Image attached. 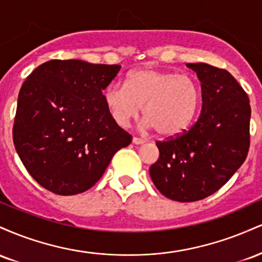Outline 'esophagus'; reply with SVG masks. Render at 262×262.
<instances>
[{"instance_id": "obj_1", "label": "esophagus", "mask_w": 262, "mask_h": 262, "mask_svg": "<svg viewBox=\"0 0 262 262\" xmlns=\"http://www.w3.org/2000/svg\"><path fill=\"white\" fill-rule=\"evenodd\" d=\"M133 143H134V144H138V145H139V144H144V143H145V139H141V138L134 137V138H133Z\"/></svg>"}]
</instances>
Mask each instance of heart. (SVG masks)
Returning a JSON list of instances; mask_svg holds the SVG:
<instances>
[{
    "label": "heart",
    "instance_id": "1",
    "mask_svg": "<svg viewBox=\"0 0 262 262\" xmlns=\"http://www.w3.org/2000/svg\"><path fill=\"white\" fill-rule=\"evenodd\" d=\"M202 92L189 74L158 69H140L127 81H113L103 92V101L113 121L127 127L144 106L146 124L161 137H176L193 122Z\"/></svg>",
    "mask_w": 262,
    "mask_h": 262
}]
</instances>
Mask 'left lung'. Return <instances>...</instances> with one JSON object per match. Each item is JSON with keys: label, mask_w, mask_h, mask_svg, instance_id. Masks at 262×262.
Listing matches in <instances>:
<instances>
[{"label": "left lung", "mask_w": 262, "mask_h": 262, "mask_svg": "<svg viewBox=\"0 0 262 262\" xmlns=\"http://www.w3.org/2000/svg\"><path fill=\"white\" fill-rule=\"evenodd\" d=\"M202 111L188 130L156 141L158 161L150 166L156 188L170 200L194 202L217 192L245 161L250 146L248 95L224 69L197 62Z\"/></svg>", "instance_id": "left-lung-1"}]
</instances>
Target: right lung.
Here are the masks:
<instances>
[{
    "mask_svg": "<svg viewBox=\"0 0 262 262\" xmlns=\"http://www.w3.org/2000/svg\"><path fill=\"white\" fill-rule=\"evenodd\" d=\"M119 65L50 60L27 77L18 95L13 144L41 187L60 196L91 188L132 135L113 121L103 91Z\"/></svg>",
    "mask_w": 262,
    "mask_h": 262,
    "instance_id": "obj_1",
    "label": "right lung"
}]
</instances>
